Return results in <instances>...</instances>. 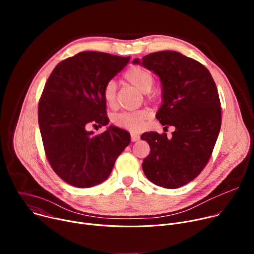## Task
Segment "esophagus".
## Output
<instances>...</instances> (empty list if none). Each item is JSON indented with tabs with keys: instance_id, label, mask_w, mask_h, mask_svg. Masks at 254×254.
<instances>
[{
	"instance_id": "1",
	"label": "esophagus",
	"mask_w": 254,
	"mask_h": 254,
	"mask_svg": "<svg viewBox=\"0 0 254 254\" xmlns=\"http://www.w3.org/2000/svg\"><path fill=\"white\" fill-rule=\"evenodd\" d=\"M130 138H131V141H137L139 139V135L135 134V133H131Z\"/></svg>"
}]
</instances>
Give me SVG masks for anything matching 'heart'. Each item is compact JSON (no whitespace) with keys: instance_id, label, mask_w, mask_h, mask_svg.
<instances>
[{"instance_id":"b5f03b06","label":"heart","mask_w":254,"mask_h":254,"mask_svg":"<svg viewBox=\"0 0 254 254\" xmlns=\"http://www.w3.org/2000/svg\"><path fill=\"white\" fill-rule=\"evenodd\" d=\"M124 78L130 85L135 87L142 93L149 92L154 85V77L150 72L142 67L133 66L128 68L124 75ZM102 97L108 106H114L117 97V84L114 80L108 81L102 90ZM149 116V112L139 111L133 113H124L114 118V123L119 127L135 130L141 127L143 121Z\"/></svg>"}]
</instances>
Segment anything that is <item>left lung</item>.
I'll use <instances>...</instances> for the list:
<instances>
[{"instance_id": "1", "label": "left lung", "mask_w": 254, "mask_h": 254, "mask_svg": "<svg viewBox=\"0 0 254 254\" xmlns=\"http://www.w3.org/2000/svg\"><path fill=\"white\" fill-rule=\"evenodd\" d=\"M132 63L159 76L162 104L156 117L175 127L172 137L157 131L141 134L151 148L142 171L157 186L180 188L201 173L213 152L221 127L218 90L204 65L176 51L151 53Z\"/></svg>"}]
</instances>
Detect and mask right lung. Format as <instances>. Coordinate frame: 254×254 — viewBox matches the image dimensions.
<instances>
[{
    "label": "right lung",
    "mask_w": 254,
    "mask_h": 254,
    "mask_svg": "<svg viewBox=\"0 0 254 254\" xmlns=\"http://www.w3.org/2000/svg\"><path fill=\"white\" fill-rule=\"evenodd\" d=\"M129 61L102 52L84 51L61 61L50 74L38 105V122L47 159L69 185L90 188L111 175L128 146V131L110 126L95 135L89 126L104 127V85Z\"/></svg>",
    "instance_id": "add662e5"
}]
</instances>
